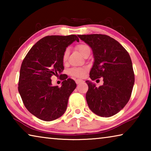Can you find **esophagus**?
Returning <instances> with one entry per match:
<instances>
[{
	"mask_svg": "<svg viewBox=\"0 0 151 151\" xmlns=\"http://www.w3.org/2000/svg\"><path fill=\"white\" fill-rule=\"evenodd\" d=\"M83 81L80 80V79H76V83L78 85V84H79L80 83H82V82H83Z\"/></svg>",
	"mask_w": 151,
	"mask_h": 151,
	"instance_id": "1",
	"label": "esophagus"
}]
</instances>
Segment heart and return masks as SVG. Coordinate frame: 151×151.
Returning a JSON list of instances; mask_svg holds the SVG:
<instances>
[{"label":"heart","mask_w":151,"mask_h":151,"mask_svg":"<svg viewBox=\"0 0 151 151\" xmlns=\"http://www.w3.org/2000/svg\"><path fill=\"white\" fill-rule=\"evenodd\" d=\"M89 47L88 45L85 44H79L76 46V49L78 51V52L80 53L81 55H84V53L86 52V50L89 49ZM68 49H66L65 52L63 53V60L64 62H65L67 60L68 57ZM86 72V68L84 67H76V68H73L69 70V74L73 77L76 78H82L83 77L84 75H85V73Z\"/></svg>","instance_id":"heart-1"}]
</instances>
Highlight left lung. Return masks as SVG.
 Wrapping results in <instances>:
<instances>
[{"instance_id": "1", "label": "left lung", "mask_w": 151, "mask_h": 151, "mask_svg": "<svg viewBox=\"0 0 151 151\" xmlns=\"http://www.w3.org/2000/svg\"><path fill=\"white\" fill-rule=\"evenodd\" d=\"M90 46L94 64L90 72L92 81L103 78L104 83L97 88L92 82L86 99L89 109L102 117H109L122 110L131 98L134 74L129 52L109 36L101 34L78 35Z\"/></svg>"}]
</instances>
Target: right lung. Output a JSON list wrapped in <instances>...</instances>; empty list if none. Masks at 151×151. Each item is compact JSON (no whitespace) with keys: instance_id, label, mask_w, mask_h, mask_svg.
I'll return each instance as SVG.
<instances>
[{"instance_id":"1","label":"right lung","mask_w":151,"mask_h":151,"mask_svg":"<svg viewBox=\"0 0 151 151\" xmlns=\"http://www.w3.org/2000/svg\"><path fill=\"white\" fill-rule=\"evenodd\" d=\"M75 40L79 41L75 35L47 36L30 48L22 61L19 94L28 111L42 121H54L62 116L76 88L75 81L65 76L61 88L52 87L51 83L53 75L63 76V53Z\"/></svg>"}]
</instances>
